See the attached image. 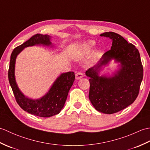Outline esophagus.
<instances>
[{
    "label": "esophagus",
    "mask_w": 150,
    "mask_h": 150,
    "mask_svg": "<svg viewBox=\"0 0 150 150\" xmlns=\"http://www.w3.org/2000/svg\"><path fill=\"white\" fill-rule=\"evenodd\" d=\"M84 77V74L83 73H82L81 71H78L77 73H76L75 74V79H80Z\"/></svg>",
    "instance_id": "esophagus-1"
}]
</instances>
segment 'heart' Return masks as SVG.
Returning a JSON list of instances; mask_svg holds the SVG:
<instances>
[{
  "label": "heart",
  "instance_id": "heart-1",
  "mask_svg": "<svg viewBox=\"0 0 150 150\" xmlns=\"http://www.w3.org/2000/svg\"><path fill=\"white\" fill-rule=\"evenodd\" d=\"M93 45H94V42L93 41H90V42L86 44V47L87 49H90Z\"/></svg>",
  "mask_w": 150,
  "mask_h": 150
}]
</instances>
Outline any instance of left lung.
I'll use <instances>...</instances> for the list:
<instances>
[{
  "label": "left lung",
  "instance_id": "obj_1",
  "mask_svg": "<svg viewBox=\"0 0 150 150\" xmlns=\"http://www.w3.org/2000/svg\"><path fill=\"white\" fill-rule=\"evenodd\" d=\"M101 37L112 41L111 50L105 53L97 65L89 68L86 75L90 79L89 98L98 111L117 113L132 104L137 97L143 78V67L139 50L132 43L114 32H105ZM111 58L121 64V69L113 77H98L102 65Z\"/></svg>",
  "mask_w": 150,
  "mask_h": 150
}]
</instances>
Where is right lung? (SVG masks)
<instances>
[{
  "label": "right lung",
  "instance_id": "right-lung-1",
  "mask_svg": "<svg viewBox=\"0 0 150 150\" xmlns=\"http://www.w3.org/2000/svg\"><path fill=\"white\" fill-rule=\"evenodd\" d=\"M47 35L37 33L29 40L13 50L8 69V79L13 92L15 100L22 110L34 115L50 117L60 113L65 104L68 92L75 81L74 72L62 73L57 78L52 87L46 95L37 100L26 97L19 90L15 79V64L16 57L24 47L35 44L49 46L51 42Z\"/></svg>",
  "mask_w": 150,
  "mask_h": 150
}]
</instances>
